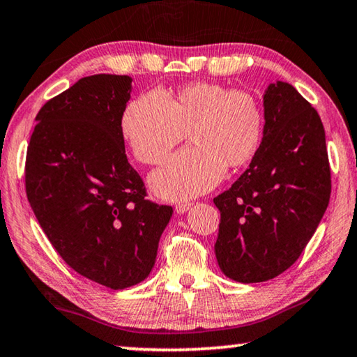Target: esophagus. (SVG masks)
I'll return each mask as SVG.
<instances>
[{
  "instance_id": "1",
  "label": "esophagus",
  "mask_w": 357,
  "mask_h": 357,
  "mask_svg": "<svg viewBox=\"0 0 357 357\" xmlns=\"http://www.w3.org/2000/svg\"><path fill=\"white\" fill-rule=\"evenodd\" d=\"M190 206H192V204H190V202H183V204H178L176 208H174V210H176L178 215H184V213L188 211Z\"/></svg>"
}]
</instances>
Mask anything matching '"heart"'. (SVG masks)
Returning <instances> with one entry per match:
<instances>
[{"label": "heart", "instance_id": "heart-1", "mask_svg": "<svg viewBox=\"0 0 357 357\" xmlns=\"http://www.w3.org/2000/svg\"><path fill=\"white\" fill-rule=\"evenodd\" d=\"M264 115L255 96L210 82H194L172 94L149 91L132 99L121 114L120 131L136 160L158 165L185 139L179 152L151 176L162 199H192L215 188L226 167L241 168L257 155Z\"/></svg>", "mask_w": 357, "mask_h": 357}]
</instances>
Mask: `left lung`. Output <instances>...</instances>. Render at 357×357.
I'll return each instance as SVG.
<instances>
[{"label": "left lung", "mask_w": 357, "mask_h": 357, "mask_svg": "<svg viewBox=\"0 0 357 357\" xmlns=\"http://www.w3.org/2000/svg\"><path fill=\"white\" fill-rule=\"evenodd\" d=\"M263 105L261 147L231 189L213 199L221 213L218 264L242 284L278 278L300 258L332 190L314 107L285 82L269 84Z\"/></svg>", "instance_id": "left-lung-1"}]
</instances>
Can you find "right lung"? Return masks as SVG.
Instances as JSON below:
<instances>
[{"instance_id":"right-lung-1","label":"right lung","mask_w":357,"mask_h":357,"mask_svg":"<svg viewBox=\"0 0 357 357\" xmlns=\"http://www.w3.org/2000/svg\"><path fill=\"white\" fill-rule=\"evenodd\" d=\"M131 77H84L43 105L25 160L41 229L73 271L123 290L144 280L173 208L146 200L128 163L120 119Z\"/></svg>"}]
</instances>
